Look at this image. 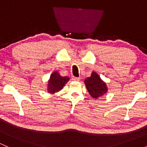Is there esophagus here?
Returning a JSON list of instances; mask_svg holds the SVG:
<instances>
[{
    "label": "esophagus",
    "mask_w": 147,
    "mask_h": 147,
    "mask_svg": "<svg viewBox=\"0 0 147 147\" xmlns=\"http://www.w3.org/2000/svg\"><path fill=\"white\" fill-rule=\"evenodd\" d=\"M72 79L73 81H77V82H78V81H80V78H79V77H72Z\"/></svg>",
    "instance_id": "obj_1"
}]
</instances>
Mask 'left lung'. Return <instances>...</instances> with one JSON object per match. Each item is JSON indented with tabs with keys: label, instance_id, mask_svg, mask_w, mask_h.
<instances>
[{
	"label": "left lung",
	"instance_id": "obj_1",
	"mask_svg": "<svg viewBox=\"0 0 147 147\" xmlns=\"http://www.w3.org/2000/svg\"><path fill=\"white\" fill-rule=\"evenodd\" d=\"M86 87L92 98L97 99L103 97L108 92V87L106 82L101 79L97 72H92L90 77L84 80Z\"/></svg>",
	"mask_w": 147,
	"mask_h": 147
}]
</instances>
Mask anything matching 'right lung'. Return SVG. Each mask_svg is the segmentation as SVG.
I'll return each mask as SVG.
<instances>
[{
	"mask_svg": "<svg viewBox=\"0 0 147 147\" xmlns=\"http://www.w3.org/2000/svg\"><path fill=\"white\" fill-rule=\"evenodd\" d=\"M70 80L68 77H62L58 71H54L50 75L47 84V91L50 95H55L61 90Z\"/></svg>",
	"mask_w": 147,
	"mask_h": 147,
	"instance_id": "add662e5",
	"label": "right lung"
}]
</instances>
